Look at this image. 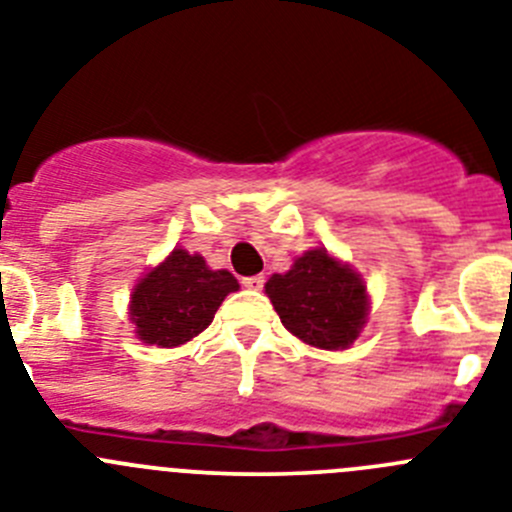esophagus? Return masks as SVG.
<instances>
[{
    "mask_svg": "<svg viewBox=\"0 0 512 512\" xmlns=\"http://www.w3.org/2000/svg\"><path fill=\"white\" fill-rule=\"evenodd\" d=\"M242 285L250 290H260L265 285V278L262 275H250V278H242Z\"/></svg>",
    "mask_w": 512,
    "mask_h": 512,
    "instance_id": "34e87169",
    "label": "esophagus"
}]
</instances>
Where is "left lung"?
Segmentation results:
<instances>
[{"mask_svg":"<svg viewBox=\"0 0 512 512\" xmlns=\"http://www.w3.org/2000/svg\"><path fill=\"white\" fill-rule=\"evenodd\" d=\"M265 293L285 329L319 349H347L370 313L365 280L326 247L296 257L288 273L267 280Z\"/></svg>","mask_w":512,"mask_h":512,"instance_id":"8db88e82","label":"left lung"}]
</instances>
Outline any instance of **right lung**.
Masks as SVG:
<instances>
[{
    "instance_id": "1",
    "label": "right lung",
    "mask_w": 512,
    "mask_h": 512,
    "mask_svg": "<svg viewBox=\"0 0 512 512\" xmlns=\"http://www.w3.org/2000/svg\"><path fill=\"white\" fill-rule=\"evenodd\" d=\"M234 290L239 283L229 270H211L201 255L176 247L132 288L130 321L137 339L158 347L191 342Z\"/></svg>"
}]
</instances>
